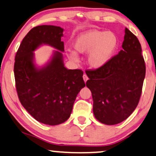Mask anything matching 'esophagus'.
I'll return each instance as SVG.
<instances>
[{
	"label": "esophagus",
	"mask_w": 156,
	"mask_h": 156,
	"mask_svg": "<svg viewBox=\"0 0 156 156\" xmlns=\"http://www.w3.org/2000/svg\"><path fill=\"white\" fill-rule=\"evenodd\" d=\"M83 80L85 82H86L88 80V76H86V74H84L83 76Z\"/></svg>",
	"instance_id": "esophagus-1"
}]
</instances>
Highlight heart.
<instances>
[{
	"label": "heart",
	"mask_w": 156,
	"mask_h": 156,
	"mask_svg": "<svg viewBox=\"0 0 156 156\" xmlns=\"http://www.w3.org/2000/svg\"><path fill=\"white\" fill-rule=\"evenodd\" d=\"M117 44V37L111 31L90 30L77 37L73 45L76 52L81 54L88 52V66L94 69H99L111 60ZM68 56L70 60H77V54L74 51H70Z\"/></svg>",
	"instance_id": "heart-1"
}]
</instances>
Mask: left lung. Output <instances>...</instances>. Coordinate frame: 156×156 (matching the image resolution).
<instances>
[{
  "mask_svg": "<svg viewBox=\"0 0 156 156\" xmlns=\"http://www.w3.org/2000/svg\"><path fill=\"white\" fill-rule=\"evenodd\" d=\"M122 50L101 68L88 70L93 112L102 124L114 125L127 119L138 104L145 76L140 43L125 28Z\"/></svg>",
  "mask_w": 156,
  "mask_h": 156,
  "instance_id": "8db88e82",
  "label": "left lung"
}]
</instances>
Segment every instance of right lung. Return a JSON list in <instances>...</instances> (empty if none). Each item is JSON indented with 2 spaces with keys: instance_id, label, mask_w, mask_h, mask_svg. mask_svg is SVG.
Returning <instances> with one entry per match:
<instances>
[{
  "instance_id": "right-lung-1",
  "label": "right lung",
  "mask_w": 156,
  "mask_h": 156,
  "mask_svg": "<svg viewBox=\"0 0 156 156\" xmlns=\"http://www.w3.org/2000/svg\"><path fill=\"white\" fill-rule=\"evenodd\" d=\"M63 31L52 25L34 27L23 39L15 58L16 87L21 104L37 121L52 126L68 119L77 95L86 86L82 70L65 67ZM42 45L56 50L46 64L38 66L34 52Z\"/></svg>"
}]
</instances>
